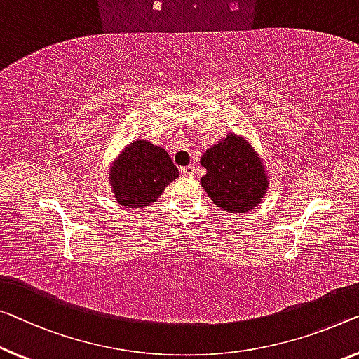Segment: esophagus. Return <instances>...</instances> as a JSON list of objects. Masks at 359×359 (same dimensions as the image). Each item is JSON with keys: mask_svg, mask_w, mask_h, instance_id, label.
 Here are the masks:
<instances>
[{"mask_svg": "<svg viewBox=\"0 0 359 359\" xmlns=\"http://www.w3.org/2000/svg\"><path fill=\"white\" fill-rule=\"evenodd\" d=\"M180 174H182V175H185V177H194V175H195V168H194V164L185 165V168H182V169H180Z\"/></svg>", "mask_w": 359, "mask_h": 359, "instance_id": "1", "label": "esophagus"}]
</instances>
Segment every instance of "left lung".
Returning a JSON list of instances; mask_svg holds the SVG:
<instances>
[{
    "instance_id": "1",
    "label": "left lung",
    "mask_w": 359,
    "mask_h": 359,
    "mask_svg": "<svg viewBox=\"0 0 359 359\" xmlns=\"http://www.w3.org/2000/svg\"><path fill=\"white\" fill-rule=\"evenodd\" d=\"M206 175L201 187L222 211L247 212L258 206L269 189V177L259 154L235 133L208 148L201 156Z\"/></svg>"
}]
</instances>
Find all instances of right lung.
<instances>
[{
    "mask_svg": "<svg viewBox=\"0 0 359 359\" xmlns=\"http://www.w3.org/2000/svg\"><path fill=\"white\" fill-rule=\"evenodd\" d=\"M177 177L179 170L164 148L148 140H135L112 163L109 184L121 206L145 208Z\"/></svg>",
    "mask_w": 359,
    "mask_h": 359,
    "instance_id": "1",
    "label": "right lung"
}]
</instances>
